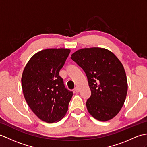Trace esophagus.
<instances>
[{"instance_id": "obj_1", "label": "esophagus", "mask_w": 147, "mask_h": 147, "mask_svg": "<svg viewBox=\"0 0 147 147\" xmlns=\"http://www.w3.org/2000/svg\"><path fill=\"white\" fill-rule=\"evenodd\" d=\"M74 90H75V91H76V92H79V91H80V88H79V87H78V86L75 87Z\"/></svg>"}]
</instances>
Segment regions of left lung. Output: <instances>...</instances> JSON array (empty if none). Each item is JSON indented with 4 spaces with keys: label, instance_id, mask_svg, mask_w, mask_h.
I'll return each mask as SVG.
<instances>
[{
    "label": "left lung",
    "instance_id": "1",
    "mask_svg": "<svg viewBox=\"0 0 147 147\" xmlns=\"http://www.w3.org/2000/svg\"><path fill=\"white\" fill-rule=\"evenodd\" d=\"M71 58L83 69L91 92L86 101L90 114L96 120L113 118L124 105L128 90L123 66L115 54L101 47L83 48Z\"/></svg>",
    "mask_w": 147,
    "mask_h": 147
}]
</instances>
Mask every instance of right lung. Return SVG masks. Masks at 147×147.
Returning a JSON list of instances; mask_svg holds the SVG:
<instances>
[{"instance_id": "obj_1", "label": "right lung", "mask_w": 147, "mask_h": 147, "mask_svg": "<svg viewBox=\"0 0 147 147\" xmlns=\"http://www.w3.org/2000/svg\"><path fill=\"white\" fill-rule=\"evenodd\" d=\"M70 52L66 48L39 51L23 71L22 88L27 103L40 120L48 123L59 121L65 116L73 96L59 76Z\"/></svg>"}]
</instances>
